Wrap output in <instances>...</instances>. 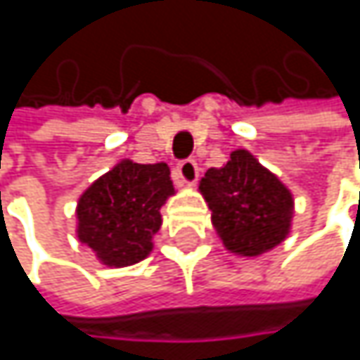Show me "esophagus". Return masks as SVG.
<instances>
[{"instance_id":"34e87169","label":"esophagus","mask_w":360,"mask_h":360,"mask_svg":"<svg viewBox=\"0 0 360 360\" xmlns=\"http://www.w3.org/2000/svg\"><path fill=\"white\" fill-rule=\"evenodd\" d=\"M175 175H177V179H179L181 183H185V185H191V183H195V181H198V175H200L195 160H191V158H187V160H181L179 165H177V171H175Z\"/></svg>"}]
</instances>
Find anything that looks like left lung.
<instances>
[{"mask_svg":"<svg viewBox=\"0 0 360 360\" xmlns=\"http://www.w3.org/2000/svg\"><path fill=\"white\" fill-rule=\"evenodd\" d=\"M200 191L219 238L233 254L258 256L290 233L292 193L248 150H236L225 167L208 169Z\"/></svg>","mask_w":360,"mask_h":360,"instance_id":"left-lung-1","label":"left lung"}]
</instances>
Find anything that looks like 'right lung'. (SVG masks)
Segmentation results:
<instances>
[{
	"label": "right lung",
	"mask_w": 360,
	"mask_h": 360,
	"mask_svg": "<svg viewBox=\"0 0 360 360\" xmlns=\"http://www.w3.org/2000/svg\"><path fill=\"white\" fill-rule=\"evenodd\" d=\"M175 193L165 162L120 160L79 198L77 236L108 266H129L152 252L160 208Z\"/></svg>",
	"instance_id": "add662e5"
}]
</instances>
